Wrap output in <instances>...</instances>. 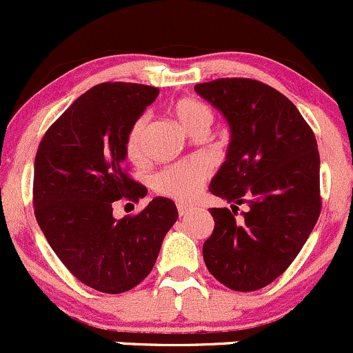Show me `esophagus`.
<instances>
[{
	"mask_svg": "<svg viewBox=\"0 0 353 353\" xmlns=\"http://www.w3.org/2000/svg\"><path fill=\"white\" fill-rule=\"evenodd\" d=\"M176 209H178V214H180V216H187V214L192 210V207L187 205V203H178Z\"/></svg>",
	"mask_w": 353,
	"mask_h": 353,
	"instance_id": "obj_1",
	"label": "esophagus"
}]
</instances>
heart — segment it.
<instances>
[{
    "label": "heart",
    "instance_id": "obj_1",
    "mask_svg": "<svg viewBox=\"0 0 353 353\" xmlns=\"http://www.w3.org/2000/svg\"><path fill=\"white\" fill-rule=\"evenodd\" d=\"M178 123L190 136L205 134L214 122V110L194 97H185L175 101L172 107ZM150 115L143 114L132 122L125 136V154L130 161H141L144 158V136H146ZM210 175V165L205 159H190V161L175 163L154 176V190L165 197L180 202H190L201 194L203 181Z\"/></svg>",
    "mask_w": 353,
    "mask_h": 353
}]
</instances>
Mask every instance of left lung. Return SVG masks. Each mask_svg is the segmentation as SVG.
Wrapping results in <instances>:
<instances>
[{"mask_svg":"<svg viewBox=\"0 0 353 353\" xmlns=\"http://www.w3.org/2000/svg\"><path fill=\"white\" fill-rule=\"evenodd\" d=\"M195 92L231 129L226 161L209 190L232 205L210 209L216 226L203 261L230 289L258 290L284 274L321 212L314 132L289 98L256 79H214ZM241 203L249 209L236 218Z\"/></svg>","mask_w":353,"mask_h":353,"instance_id":"8db88e82","label":"left lung"}]
</instances>
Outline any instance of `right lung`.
Segmentation results:
<instances>
[{"label":"right lung","mask_w":353,"mask_h":353,"mask_svg":"<svg viewBox=\"0 0 353 353\" xmlns=\"http://www.w3.org/2000/svg\"><path fill=\"white\" fill-rule=\"evenodd\" d=\"M158 93L137 83L93 86L47 129L35 154L39 226L68 270L105 294L125 292L150 275L178 219L175 202L165 197L136 216L114 217L115 203L148 194L123 165L125 136Z\"/></svg>","instance_id":"add662e5"}]
</instances>
